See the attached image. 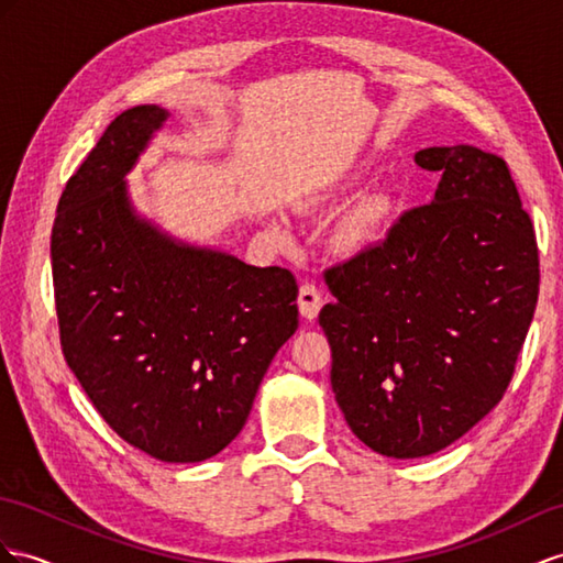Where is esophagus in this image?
Returning a JSON list of instances; mask_svg holds the SVG:
<instances>
[{
    "mask_svg": "<svg viewBox=\"0 0 563 563\" xmlns=\"http://www.w3.org/2000/svg\"><path fill=\"white\" fill-rule=\"evenodd\" d=\"M297 307H299L301 319L313 321L316 316H319L321 307H323V295H321L319 287H316L313 283H301L299 297H297Z\"/></svg>",
    "mask_w": 563,
    "mask_h": 563,
    "instance_id": "obj_1",
    "label": "esophagus"
}]
</instances>
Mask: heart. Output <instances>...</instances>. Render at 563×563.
I'll list each match as a JSON object with an SVG mask.
<instances>
[{"label": "heart", "mask_w": 563, "mask_h": 563, "mask_svg": "<svg viewBox=\"0 0 563 563\" xmlns=\"http://www.w3.org/2000/svg\"><path fill=\"white\" fill-rule=\"evenodd\" d=\"M390 216V201L387 199H371L368 205H364L354 213V219L350 223V238L352 240H362L373 233H378L383 223Z\"/></svg>", "instance_id": "obj_1"}]
</instances>
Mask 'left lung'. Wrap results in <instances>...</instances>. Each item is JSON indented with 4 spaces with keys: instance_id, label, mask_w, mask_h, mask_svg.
<instances>
[{
    "instance_id": "8db88e82",
    "label": "left lung",
    "mask_w": 563,
    "mask_h": 563,
    "mask_svg": "<svg viewBox=\"0 0 563 563\" xmlns=\"http://www.w3.org/2000/svg\"><path fill=\"white\" fill-rule=\"evenodd\" d=\"M413 162L442 170L435 197L325 271L335 301L319 316L344 421L393 459L435 454L497 407L540 290L536 230L504 158L454 144Z\"/></svg>"
}]
</instances>
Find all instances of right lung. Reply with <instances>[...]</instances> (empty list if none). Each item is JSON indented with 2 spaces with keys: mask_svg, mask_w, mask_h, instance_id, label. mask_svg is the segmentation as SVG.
I'll return each mask as SVG.
<instances>
[{
  "mask_svg": "<svg viewBox=\"0 0 563 563\" xmlns=\"http://www.w3.org/2000/svg\"><path fill=\"white\" fill-rule=\"evenodd\" d=\"M168 111L113 119L70 176L52 228L62 350L119 435L168 464L238 438L273 356L295 335L287 268L183 242L142 216L125 176Z\"/></svg>",
  "mask_w": 563,
  "mask_h": 563,
  "instance_id": "obj_1",
  "label": "right lung"
}]
</instances>
